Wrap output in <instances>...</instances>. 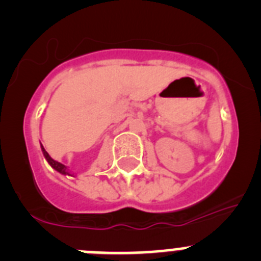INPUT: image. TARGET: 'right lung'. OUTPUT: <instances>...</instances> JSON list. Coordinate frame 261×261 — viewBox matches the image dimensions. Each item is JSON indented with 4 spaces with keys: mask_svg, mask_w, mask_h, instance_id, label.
Wrapping results in <instances>:
<instances>
[{
    "mask_svg": "<svg viewBox=\"0 0 261 261\" xmlns=\"http://www.w3.org/2000/svg\"><path fill=\"white\" fill-rule=\"evenodd\" d=\"M41 151H43V155H44V158L47 159V162L49 163L50 167L55 168V170H56L57 172H60V174H62V175H70V176H73V175L70 174V170H69V168L66 167L65 165H62V163L57 162V161H55V159L50 158V155L47 153V151H45V149H44V147H43V145H41Z\"/></svg>",
    "mask_w": 261,
    "mask_h": 261,
    "instance_id": "obj_1",
    "label": "right lung"
}]
</instances>
